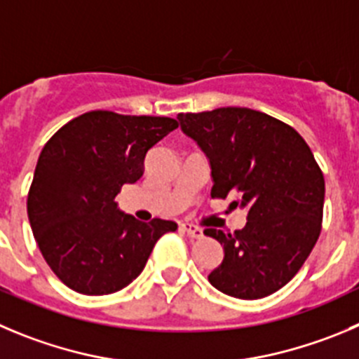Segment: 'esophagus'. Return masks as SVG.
I'll use <instances>...</instances> for the list:
<instances>
[{
  "label": "esophagus",
  "mask_w": 359,
  "mask_h": 359,
  "mask_svg": "<svg viewBox=\"0 0 359 359\" xmlns=\"http://www.w3.org/2000/svg\"><path fill=\"white\" fill-rule=\"evenodd\" d=\"M180 229H182L187 236L193 237V239H202L203 237V230L198 229V226H195V225H191V223H182V225H180Z\"/></svg>",
  "instance_id": "34e87169"
}]
</instances>
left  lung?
I'll return each mask as SVG.
<instances>
[{
  "label": "left lung",
  "mask_w": 359,
  "mask_h": 359,
  "mask_svg": "<svg viewBox=\"0 0 359 359\" xmlns=\"http://www.w3.org/2000/svg\"><path fill=\"white\" fill-rule=\"evenodd\" d=\"M180 129L205 154L210 195H237L248 212L233 233L207 229L225 257L210 285L237 299H260L289 283L320 233L324 177L299 134L250 108L177 115Z\"/></svg>",
  "instance_id": "left-lung-1"
}]
</instances>
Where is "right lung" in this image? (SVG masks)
<instances>
[{"label":"right lung","mask_w":359,"mask_h":359,"mask_svg":"<svg viewBox=\"0 0 359 359\" xmlns=\"http://www.w3.org/2000/svg\"><path fill=\"white\" fill-rule=\"evenodd\" d=\"M168 116L90 111L46 143L28 195L33 236L53 273L76 292L104 296L142 274L177 223H142L115 202L123 184L142 179L157 142L177 129Z\"/></svg>","instance_id":"add662e5"}]
</instances>
